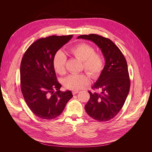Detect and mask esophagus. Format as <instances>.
<instances>
[{"instance_id": "34e87169", "label": "esophagus", "mask_w": 152, "mask_h": 152, "mask_svg": "<svg viewBox=\"0 0 152 152\" xmlns=\"http://www.w3.org/2000/svg\"><path fill=\"white\" fill-rule=\"evenodd\" d=\"M79 93V91H72V94H73V95H75V94H77V93Z\"/></svg>"}]
</instances>
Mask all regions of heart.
Instances as JSON below:
<instances>
[{
  "instance_id": "b5f03b06",
  "label": "heart",
  "mask_w": 152,
  "mask_h": 152,
  "mask_svg": "<svg viewBox=\"0 0 152 152\" xmlns=\"http://www.w3.org/2000/svg\"><path fill=\"white\" fill-rule=\"evenodd\" d=\"M70 53L76 58L82 61V69L93 79H98L104 67L103 55L95 52L92 46L85 42L72 48ZM67 56L61 50L57 51L53 58V66L56 73L64 75L66 72ZM90 83L89 76L85 73L72 74L64 80V85L69 90H78Z\"/></svg>"
}]
</instances>
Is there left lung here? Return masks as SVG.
<instances>
[{"mask_svg":"<svg viewBox=\"0 0 152 152\" xmlns=\"http://www.w3.org/2000/svg\"><path fill=\"white\" fill-rule=\"evenodd\" d=\"M77 38L91 40L101 49L105 59L104 69L92 88L85 106L91 117L107 121L115 117L123 107L130 90L131 81L126 60L119 48L109 38L96 34L82 35Z\"/></svg>","mask_w":152,"mask_h":152,"instance_id":"1","label":"left lung"}]
</instances>
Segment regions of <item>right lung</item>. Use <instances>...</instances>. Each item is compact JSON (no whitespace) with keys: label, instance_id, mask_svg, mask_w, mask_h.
I'll list each match as a JSON object with an SVG mask.
<instances>
[{"label":"right lung","instance_id":"add662e5","mask_svg":"<svg viewBox=\"0 0 152 152\" xmlns=\"http://www.w3.org/2000/svg\"><path fill=\"white\" fill-rule=\"evenodd\" d=\"M72 37L52 35L39 38L28 48L21 59V93L31 111L40 118L57 117L73 97L70 91H60L61 85L53 66L55 53Z\"/></svg>","mask_w":152,"mask_h":152}]
</instances>
